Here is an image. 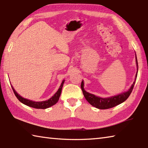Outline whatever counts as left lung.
<instances>
[{
  "instance_id": "left-lung-1",
  "label": "left lung",
  "mask_w": 148,
  "mask_h": 148,
  "mask_svg": "<svg viewBox=\"0 0 148 148\" xmlns=\"http://www.w3.org/2000/svg\"><path fill=\"white\" fill-rule=\"evenodd\" d=\"M136 55V54H135ZM136 58V63H137V71H138V62H137V56ZM136 77L137 76V72L136 74ZM136 77L135 80L134 81V83L132 84L131 87L130 88L127 92H123L122 94H120L117 95H115V96H112L110 97H106V98H102L100 97L95 96V95L90 94L88 92L85 90L84 89V82L82 81V84H81V88L83 91V94L85 96V99L86 101L90 104L92 106H93L95 108L101 109V110H105V109H108L117 106L119 104L123 103L124 101H125L127 99H128L130 95L131 94L133 90V88H134V86L135 85V81H136Z\"/></svg>"
}]
</instances>
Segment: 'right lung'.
<instances>
[{
	"label": "right lung",
	"mask_w": 148,
	"mask_h": 148,
	"mask_svg": "<svg viewBox=\"0 0 148 148\" xmlns=\"http://www.w3.org/2000/svg\"><path fill=\"white\" fill-rule=\"evenodd\" d=\"M64 82H65V80H63V82L62 84H61L58 90L55 93V94L53 97H51L50 99L47 101H40V102H35V101H31L29 99H25V98L22 97V96H20V95L17 93L15 90H14V89L13 88L12 86H11V88H12L14 94L15 95V96L17 97V99H18L20 102L22 103L23 104H24V105H27L28 106L32 107V108H38V109H45V108H49V107H51L52 106H53L58 102V101L61 93H62V87Z\"/></svg>",
	"instance_id": "1"
}]
</instances>
